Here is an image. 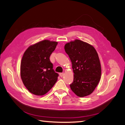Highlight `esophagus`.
<instances>
[{
	"mask_svg": "<svg viewBox=\"0 0 125 125\" xmlns=\"http://www.w3.org/2000/svg\"><path fill=\"white\" fill-rule=\"evenodd\" d=\"M63 75H64V73H59V75L61 77H62L63 76Z\"/></svg>",
	"mask_w": 125,
	"mask_h": 125,
	"instance_id": "1",
	"label": "esophagus"
}]
</instances>
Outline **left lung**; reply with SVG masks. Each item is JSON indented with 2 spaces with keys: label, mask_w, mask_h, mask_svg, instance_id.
<instances>
[{
  "label": "left lung",
  "mask_w": 125,
  "mask_h": 125,
  "mask_svg": "<svg viewBox=\"0 0 125 125\" xmlns=\"http://www.w3.org/2000/svg\"><path fill=\"white\" fill-rule=\"evenodd\" d=\"M65 50L72 62L73 81L70 84L79 97L91 94L100 81L101 67L99 56L92 46L76 40L65 45Z\"/></svg>",
  "instance_id": "left-lung-1"
}]
</instances>
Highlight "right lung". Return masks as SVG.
Wrapping results in <instances>:
<instances>
[{"instance_id": "1", "label": "right lung", "mask_w": 125, "mask_h": 125, "mask_svg": "<svg viewBox=\"0 0 125 125\" xmlns=\"http://www.w3.org/2000/svg\"><path fill=\"white\" fill-rule=\"evenodd\" d=\"M57 45L44 40L30 46L21 60L20 74L24 85L31 93L43 95L57 80L59 74L53 69L50 57Z\"/></svg>"}]
</instances>
